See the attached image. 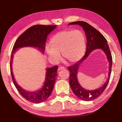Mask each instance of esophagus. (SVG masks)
Masks as SVG:
<instances>
[{
	"mask_svg": "<svg viewBox=\"0 0 122 122\" xmlns=\"http://www.w3.org/2000/svg\"><path fill=\"white\" fill-rule=\"evenodd\" d=\"M65 69V67H62V66H60V67H58V71H60V70H63Z\"/></svg>",
	"mask_w": 122,
	"mask_h": 122,
	"instance_id": "34e87169",
	"label": "esophagus"
}]
</instances>
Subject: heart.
Returning a JSON list of instances; mask_svg holds the SVG:
<instances>
[{"mask_svg": "<svg viewBox=\"0 0 122 122\" xmlns=\"http://www.w3.org/2000/svg\"><path fill=\"white\" fill-rule=\"evenodd\" d=\"M86 49V39L83 33L79 30H68L55 34L46 51L50 57L55 61L60 60L59 53L61 52L66 61L74 63L83 56Z\"/></svg>", "mask_w": 122, "mask_h": 122, "instance_id": "obj_1", "label": "heart"}]
</instances>
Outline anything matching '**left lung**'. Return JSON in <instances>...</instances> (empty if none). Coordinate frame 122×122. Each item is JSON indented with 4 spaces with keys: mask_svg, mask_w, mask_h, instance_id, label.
Returning a JSON list of instances; mask_svg holds the SVG:
<instances>
[{
    "mask_svg": "<svg viewBox=\"0 0 122 122\" xmlns=\"http://www.w3.org/2000/svg\"><path fill=\"white\" fill-rule=\"evenodd\" d=\"M78 24L82 26L86 36V49L81 60L74 65L68 68L70 72L69 84L72 91L76 96L83 101H91L99 97L104 91L109 81L112 72V58L107 41L104 36L94 27L84 21H75L70 23L69 25ZM97 49H101L106 54L109 62V78L103 86L97 90L88 91L84 89L80 86L76 78L77 71L80 65L91 51Z\"/></svg>",
    "mask_w": 122,
    "mask_h": 122,
    "instance_id": "8db88e82",
    "label": "left lung"
}]
</instances>
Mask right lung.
Listing matches in <instances>:
<instances>
[{
    "instance_id": "1",
    "label": "right lung",
    "mask_w": 122,
    "mask_h": 122,
    "mask_svg": "<svg viewBox=\"0 0 122 122\" xmlns=\"http://www.w3.org/2000/svg\"><path fill=\"white\" fill-rule=\"evenodd\" d=\"M56 27V25H36L29 27L18 38L11 53L10 70L14 84L22 96L32 103L43 102L50 96L57 75L58 66L47 69L46 80L41 90L35 92H28L18 86L14 79L12 68L13 54L19 48L27 46L37 47L41 51H44L47 36Z\"/></svg>"
}]
</instances>
